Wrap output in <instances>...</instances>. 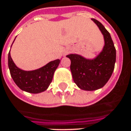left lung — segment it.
Segmentation results:
<instances>
[{
    "label": "left lung",
    "instance_id": "1",
    "mask_svg": "<svg viewBox=\"0 0 131 131\" xmlns=\"http://www.w3.org/2000/svg\"><path fill=\"white\" fill-rule=\"evenodd\" d=\"M92 20L104 35L102 51L94 59H87L77 54L67 56L71 61L70 70L74 82L81 90L90 91L104 87L111 76L116 62V49L110 33L99 21Z\"/></svg>",
    "mask_w": 131,
    "mask_h": 131
}]
</instances>
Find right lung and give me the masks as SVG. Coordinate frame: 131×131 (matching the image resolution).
<instances>
[{
  "mask_svg": "<svg viewBox=\"0 0 131 131\" xmlns=\"http://www.w3.org/2000/svg\"><path fill=\"white\" fill-rule=\"evenodd\" d=\"M59 63L60 60L57 59L38 70L24 71L15 64L10 52L8 55V66L13 81L20 89L31 93H39L48 88Z\"/></svg>",
  "mask_w": 131,
  "mask_h": 131,
  "instance_id": "1",
  "label": "right lung"
}]
</instances>
